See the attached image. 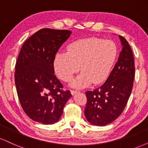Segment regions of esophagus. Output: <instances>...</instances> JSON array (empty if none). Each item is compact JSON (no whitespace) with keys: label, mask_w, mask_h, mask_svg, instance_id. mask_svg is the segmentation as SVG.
<instances>
[{"label":"esophagus","mask_w":148,"mask_h":148,"mask_svg":"<svg viewBox=\"0 0 148 148\" xmlns=\"http://www.w3.org/2000/svg\"><path fill=\"white\" fill-rule=\"evenodd\" d=\"M70 92H71V94L72 95H75L76 92H78V91L77 90H71Z\"/></svg>","instance_id":"34e87169"}]
</instances>
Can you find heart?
Returning <instances> with one entry per match:
<instances>
[{
  "label": "heart",
  "mask_w": 148,
  "mask_h": 148,
  "mask_svg": "<svg viewBox=\"0 0 148 148\" xmlns=\"http://www.w3.org/2000/svg\"><path fill=\"white\" fill-rule=\"evenodd\" d=\"M118 56V47L112 40L90 37L73 42L67 52L58 53L54 59V69L62 81L68 82L80 70L82 72L72 86L84 88L99 84L108 78Z\"/></svg>",
  "instance_id": "b5f03b06"
}]
</instances>
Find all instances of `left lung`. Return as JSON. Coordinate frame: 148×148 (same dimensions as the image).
<instances>
[{"label":"left lung","mask_w":148,"mask_h":148,"mask_svg":"<svg viewBox=\"0 0 148 148\" xmlns=\"http://www.w3.org/2000/svg\"><path fill=\"white\" fill-rule=\"evenodd\" d=\"M123 49L118 62L101 87L86 92L85 116L90 123L105 126L122 114L130 98L135 75L133 52L125 37L119 35Z\"/></svg>","instance_id":"1"}]
</instances>
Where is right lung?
I'll list each match as a JSON object with an SVG mask.
<instances>
[{
	"instance_id": "obj_1",
	"label": "right lung",
	"mask_w": 148,
	"mask_h": 148,
	"mask_svg": "<svg viewBox=\"0 0 148 148\" xmlns=\"http://www.w3.org/2000/svg\"><path fill=\"white\" fill-rule=\"evenodd\" d=\"M72 32L42 28L25 40L15 65L19 102L30 119L44 125L58 121L72 97L54 74L56 54Z\"/></svg>"
}]
</instances>
